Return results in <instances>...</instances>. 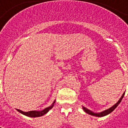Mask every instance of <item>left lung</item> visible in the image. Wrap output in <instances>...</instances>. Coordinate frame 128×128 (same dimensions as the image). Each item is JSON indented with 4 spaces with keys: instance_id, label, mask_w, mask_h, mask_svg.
<instances>
[{
    "instance_id": "8db88e82",
    "label": "left lung",
    "mask_w": 128,
    "mask_h": 128,
    "mask_svg": "<svg viewBox=\"0 0 128 128\" xmlns=\"http://www.w3.org/2000/svg\"><path fill=\"white\" fill-rule=\"evenodd\" d=\"M124 95H125V92L123 94V96H121V98H120L119 100L114 105V106H112V107H110V109H108V110H104V111H103V112H102L100 113H94L92 112V111H90V110H88L87 108H86V107H84V106H83L82 109L84 110V111L86 113H87V114H90V115H92V116H97V117H102V116H106V115H108L109 114H110L111 112H112L114 110L116 109V107L118 106V105L119 104L120 102H121V100H122V99H123V96H124Z\"/></svg>"
}]
</instances>
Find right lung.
<instances>
[{
    "label": "right lung",
    "mask_w": 128,
    "mask_h": 128,
    "mask_svg": "<svg viewBox=\"0 0 128 128\" xmlns=\"http://www.w3.org/2000/svg\"><path fill=\"white\" fill-rule=\"evenodd\" d=\"M55 102L56 101H54L51 106H49V107H46L44 110H42V111H30V112H23V111L20 110H17V111H18V112L22 114H24V115H25L26 116H28V117H32V118L40 117V116H42L43 115H44V114H46V113L48 112L49 110H51L53 106H54Z\"/></svg>",
    "instance_id": "1"
}]
</instances>
